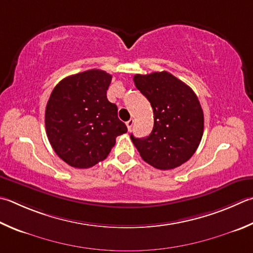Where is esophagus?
<instances>
[{"label":"esophagus","mask_w":253,"mask_h":253,"mask_svg":"<svg viewBox=\"0 0 253 253\" xmlns=\"http://www.w3.org/2000/svg\"><path fill=\"white\" fill-rule=\"evenodd\" d=\"M132 125H134V119H129V121L126 122V126H127V128H128V130L131 129Z\"/></svg>","instance_id":"esophagus-1"}]
</instances>
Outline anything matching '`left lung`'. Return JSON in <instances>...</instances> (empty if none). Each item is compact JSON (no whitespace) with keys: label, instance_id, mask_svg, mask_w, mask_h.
<instances>
[{"label":"left lung","instance_id":"1","mask_svg":"<svg viewBox=\"0 0 253 253\" xmlns=\"http://www.w3.org/2000/svg\"><path fill=\"white\" fill-rule=\"evenodd\" d=\"M137 89L149 100L154 128L146 138L130 135L140 157L160 170L181 166L203 138L204 112L189 86L168 72L134 76Z\"/></svg>","mask_w":253,"mask_h":253}]
</instances>
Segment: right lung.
<instances>
[{
    "label": "right lung",
    "mask_w": 253,
    "mask_h": 253,
    "mask_svg": "<svg viewBox=\"0 0 253 253\" xmlns=\"http://www.w3.org/2000/svg\"><path fill=\"white\" fill-rule=\"evenodd\" d=\"M111 82L108 73L89 70L62 80L49 96L45 109L49 144L72 167L95 166L127 131L117 106L107 99Z\"/></svg>",
    "instance_id": "right-lung-1"
}]
</instances>
